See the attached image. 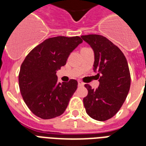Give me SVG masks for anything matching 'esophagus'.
Returning a JSON list of instances; mask_svg holds the SVG:
<instances>
[{"label":"esophagus","instance_id":"34e87169","mask_svg":"<svg viewBox=\"0 0 146 146\" xmlns=\"http://www.w3.org/2000/svg\"><path fill=\"white\" fill-rule=\"evenodd\" d=\"M78 84H79L80 86H84V83L82 82H81V81H78Z\"/></svg>","mask_w":146,"mask_h":146}]
</instances>
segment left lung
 Listing matches in <instances>:
<instances>
[{"mask_svg": "<svg viewBox=\"0 0 146 146\" xmlns=\"http://www.w3.org/2000/svg\"><path fill=\"white\" fill-rule=\"evenodd\" d=\"M81 38L93 50V70L100 76L96 89L85 85L88 95L83 104L89 117L104 121L117 113L128 95L131 81L129 66L120 49L107 38L99 35Z\"/></svg>", "mask_w": 146, "mask_h": 146, "instance_id": "1", "label": "left lung"}]
</instances>
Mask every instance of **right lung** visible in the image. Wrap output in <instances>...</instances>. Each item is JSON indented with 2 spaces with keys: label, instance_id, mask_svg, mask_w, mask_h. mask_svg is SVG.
Here are the masks:
<instances>
[{
  "label": "right lung",
  "instance_id": "1",
  "mask_svg": "<svg viewBox=\"0 0 146 146\" xmlns=\"http://www.w3.org/2000/svg\"><path fill=\"white\" fill-rule=\"evenodd\" d=\"M82 42L79 36L50 38L31 50L23 62L19 74L20 92L26 105L38 117L54 118L66 110L78 82L75 80L58 82L56 73Z\"/></svg>",
  "mask_w": 146,
  "mask_h": 146
}]
</instances>
